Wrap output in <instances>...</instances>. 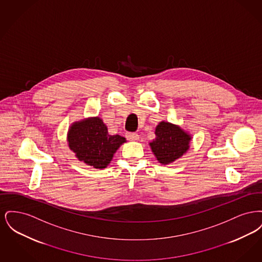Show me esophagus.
Returning <instances> with one entry per match:
<instances>
[{
    "instance_id": "obj_1",
    "label": "esophagus",
    "mask_w": 262,
    "mask_h": 262,
    "mask_svg": "<svg viewBox=\"0 0 262 262\" xmlns=\"http://www.w3.org/2000/svg\"><path fill=\"white\" fill-rule=\"evenodd\" d=\"M125 137H126V138H127L128 140H132V141H136V140H137V139L139 138L138 135L135 134V133H127V134L125 135Z\"/></svg>"
}]
</instances>
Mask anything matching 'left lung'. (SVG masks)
Segmentation results:
<instances>
[{"mask_svg":"<svg viewBox=\"0 0 262 262\" xmlns=\"http://www.w3.org/2000/svg\"><path fill=\"white\" fill-rule=\"evenodd\" d=\"M155 136L149 146L157 161L162 165L174 162L189 149L191 136L180 125L162 121L155 128Z\"/></svg>","mask_w":262,"mask_h":262,"instance_id":"left-lung-1","label":"left lung"}]
</instances>
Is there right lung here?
Listing matches in <instances>:
<instances>
[{
    "mask_svg": "<svg viewBox=\"0 0 262 262\" xmlns=\"http://www.w3.org/2000/svg\"><path fill=\"white\" fill-rule=\"evenodd\" d=\"M67 141L75 157L95 169H105L116 151L126 142L125 137L111 136L99 117L76 121L69 127Z\"/></svg>",
    "mask_w": 262,
    "mask_h": 262,
    "instance_id": "right-lung-1",
    "label": "right lung"
}]
</instances>
